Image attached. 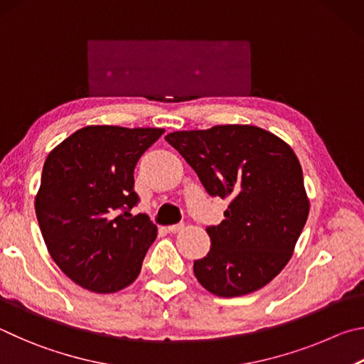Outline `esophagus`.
I'll use <instances>...</instances> for the list:
<instances>
[{"label": "esophagus", "mask_w": 364, "mask_h": 364, "mask_svg": "<svg viewBox=\"0 0 364 364\" xmlns=\"http://www.w3.org/2000/svg\"><path fill=\"white\" fill-rule=\"evenodd\" d=\"M183 227H186L183 224H174V225H169L168 230H169L171 233H178L181 230H183Z\"/></svg>", "instance_id": "esophagus-1"}]
</instances>
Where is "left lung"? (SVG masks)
<instances>
[{"instance_id":"8db88e82","label":"left lung","mask_w":364,"mask_h":364,"mask_svg":"<svg viewBox=\"0 0 364 364\" xmlns=\"http://www.w3.org/2000/svg\"><path fill=\"white\" fill-rule=\"evenodd\" d=\"M166 140L211 196L230 198L225 219L208 227L211 250L193 262L203 288L238 297L270 283L294 252L310 203L291 146L251 124L176 131Z\"/></svg>"}]
</instances>
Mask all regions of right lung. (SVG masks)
Listing matches in <instances>:
<instances>
[{
  "mask_svg": "<svg viewBox=\"0 0 364 364\" xmlns=\"http://www.w3.org/2000/svg\"><path fill=\"white\" fill-rule=\"evenodd\" d=\"M158 127L86 126L49 153L35 211L44 243L65 275L87 291L112 294L136 282L156 238L137 205L134 168L161 137Z\"/></svg>",
  "mask_w": 364,
  "mask_h": 364,
  "instance_id": "add662e5",
  "label": "right lung"
}]
</instances>
